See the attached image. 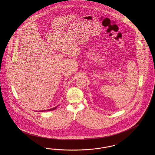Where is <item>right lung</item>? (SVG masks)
Masks as SVG:
<instances>
[{
    "label": "right lung",
    "mask_w": 155,
    "mask_h": 155,
    "mask_svg": "<svg viewBox=\"0 0 155 155\" xmlns=\"http://www.w3.org/2000/svg\"><path fill=\"white\" fill-rule=\"evenodd\" d=\"M57 106L56 107H54V108H51V109H49V110H42V111H52V110H55L56 108L57 107Z\"/></svg>",
    "instance_id": "1"
}]
</instances>
